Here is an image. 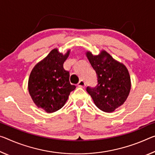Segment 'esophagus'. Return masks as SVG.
I'll use <instances>...</instances> for the list:
<instances>
[{
  "label": "esophagus",
  "mask_w": 155,
  "mask_h": 155,
  "mask_svg": "<svg viewBox=\"0 0 155 155\" xmlns=\"http://www.w3.org/2000/svg\"><path fill=\"white\" fill-rule=\"evenodd\" d=\"M78 86L80 87H84L85 86V83L83 80H81V81H79V82H78Z\"/></svg>",
  "instance_id": "obj_1"
}]
</instances>
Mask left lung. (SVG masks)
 Returning <instances> with one entry per match:
<instances>
[{
    "label": "left lung",
    "instance_id": "left-lung-1",
    "mask_svg": "<svg viewBox=\"0 0 155 155\" xmlns=\"http://www.w3.org/2000/svg\"><path fill=\"white\" fill-rule=\"evenodd\" d=\"M85 55L97 75L98 84L87 87V92L98 108L112 112L124 104L131 89L130 76L124 63L115 60L104 50L93 55L90 51Z\"/></svg>",
    "mask_w": 155,
    "mask_h": 155
}]
</instances>
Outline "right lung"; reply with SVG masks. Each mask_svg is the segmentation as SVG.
<instances>
[{
	"mask_svg": "<svg viewBox=\"0 0 155 155\" xmlns=\"http://www.w3.org/2000/svg\"><path fill=\"white\" fill-rule=\"evenodd\" d=\"M70 53V49L63 54L54 48L36 63L29 74V95L36 107L48 113L60 110L76 88L69 81L70 73L63 68Z\"/></svg>",
	"mask_w": 155,
	"mask_h": 155,
	"instance_id": "1",
	"label": "right lung"
}]
</instances>
